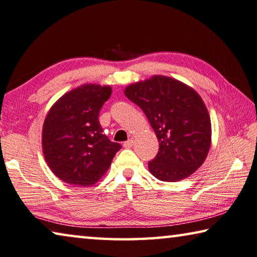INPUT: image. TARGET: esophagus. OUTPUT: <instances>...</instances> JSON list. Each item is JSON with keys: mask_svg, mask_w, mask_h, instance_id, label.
<instances>
[{"mask_svg": "<svg viewBox=\"0 0 257 257\" xmlns=\"http://www.w3.org/2000/svg\"><path fill=\"white\" fill-rule=\"evenodd\" d=\"M133 145H134V140H133V138H130V140H128L127 142H124V143H123L124 148H132Z\"/></svg>", "mask_w": 257, "mask_h": 257, "instance_id": "1", "label": "esophagus"}]
</instances>
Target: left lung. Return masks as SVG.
I'll return each instance as SVG.
<instances>
[{"instance_id": "8db88e82", "label": "left lung", "mask_w": 257, "mask_h": 257, "mask_svg": "<svg viewBox=\"0 0 257 257\" xmlns=\"http://www.w3.org/2000/svg\"><path fill=\"white\" fill-rule=\"evenodd\" d=\"M124 95L138 105L159 141L149 161L158 180L177 182L192 175L208 154L211 124L201 97L189 85L164 75L130 84Z\"/></svg>"}]
</instances>
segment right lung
Instances as JSON below:
<instances>
[{"instance_id":"1","label":"right lung","mask_w":257,"mask_h":257,"mask_svg":"<svg viewBox=\"0 0 257 257\" xmlns=\"http://www.w3.org/2000/svg\"><path fill=\"white\" fill-rule=\"evenodd\" d=\"M111 87L84 84L59 98L44 120L42 148L57 177L72 185L95 184L106 173L119 143L108 140L98 116Z\"/></svg>"}]
</instances>
